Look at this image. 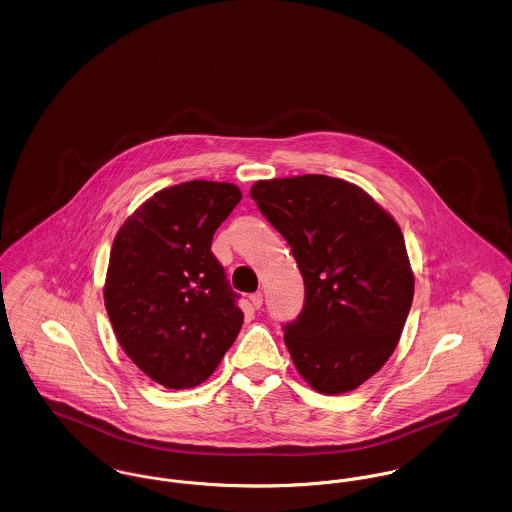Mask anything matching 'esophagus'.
<instances>
[{
	"label": "esophagus",
	"instance_id": "obj_1",
	"mask_svg": "<svg viewBox=\"0 0 512 512\" xmlns=\"http://www.w3.org/2000/svg\"><path fill=\"white\" fill-rule=\"evenodd\" d=\"M249 301H251V305H253L255 309H261V307H263V293H251V295H249Z\"/></svg>",
	"mask_w": 512,
	"mask_h": 512
}]
</instances>
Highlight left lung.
Instances as JSON below:
<instances>
[{
    "label": "left lung",
    "instance_id": "obj_1",
    "mask_svg": "<svg viewBox=\"0 0 512 512\" xmlns=\"http://www.w3.org/2000/svg\"><path fill=\"white\" fill-rule=\"evenodd\" d=\"M249 194L303 276V309L284 324L293 365L320 393L359 388L390 359L411 311L401 228L359 186L324 174L261 180Z\"/></svg>",
    "mask_w": 512,
    "mask_h": 512
}]
</instances>
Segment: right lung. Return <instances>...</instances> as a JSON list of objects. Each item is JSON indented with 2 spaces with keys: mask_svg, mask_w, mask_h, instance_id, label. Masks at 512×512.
I'll return each instance as SVG.
<instances>
[{
  "mask_svg": "<svg viewBox=\"0 0 512 512\" xmlns=\"http://www.w3.org/2000/svg\"><path fill=\"white\" fill-rule=\"evenodd\" d=\"M240 199L226 182L165 188L122 224L111 247L103 295L117 340L169 390L205 382L244 324L240 295L211 251Z\"/></svg>",
  "mask_w": 512,
  "mask_h": 512,
  "instance_id": "1",
  "label": "right lung"
}]
</instances>
